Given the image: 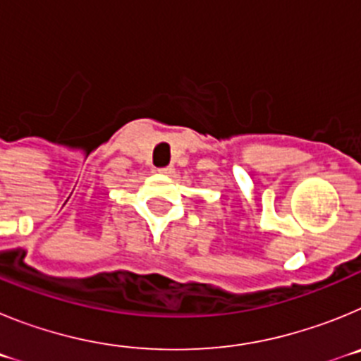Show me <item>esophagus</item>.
I'll return each mask as SVG.
<instances>
[{
	"instance_id": "1",
	"label": "esophagus",
	"mask_w": 361,
	"mask_h": 361,
	"mask_svg": "<svg viewBox=\"0 0 361 361\" xmlns=\"http://www.w3.org/2000/svg\"><path fill=\"white\" fill-rule=\"evenodd\" d=\"M157 171L162 175H171L173 173V168H171V166H166V168H161V170H157Z\"/></svg>"
}]
</instances>
